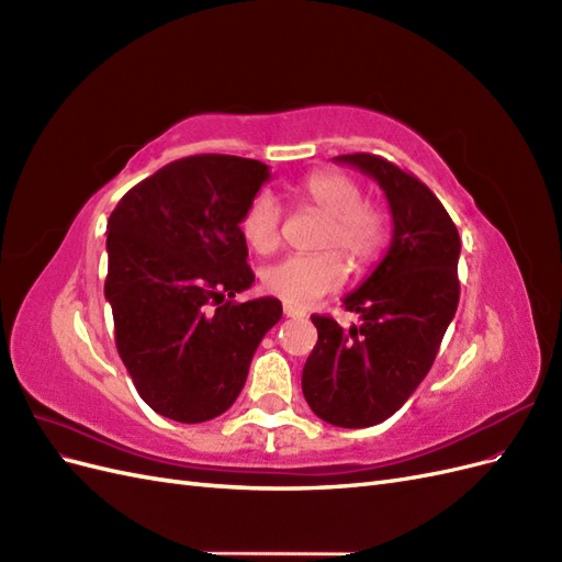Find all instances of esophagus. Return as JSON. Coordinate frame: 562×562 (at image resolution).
I'll return each mask as SVG.
<instances>
[{"instance_id":"obj_1","label":"esophagus","mask_w":562,"mask_h":562,"mask_svg":"<svg viewBox=\"0 0 562 562\" xmlns=\"http://www.w3.org/2000/svg\"><path fill=\"white\" fill-rule=\"evenodd\" d=\"M283 314H285L288 318H304V316H307V312L293 307V304H283Z\"/></svg>"}]
</instances>
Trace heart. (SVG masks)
Returning a JSON list of instances; mask_svg holds the SVG:
<instances>
[{
    "instance_id": "1",
    "label": "heart",
    "mask_w": 562,
    "mask_h": 562,
    "mask_svg": "<svg viewBox=\"0 0 562 562\" xmlns=\"http://www.w3.org/2000/svg\"><path fill=\"white\" fill-rule=\"evenodd\" d=\"M302 203L323 215L316 248L310 255H288L262 271L267 293L288 304L307 307L314 300L337 291L345 283V258L353 267H366L378 258L386 241V213L370 201H361V184L339 171H316L297 187ZM241 234L255 252H271L281 239V206L269 192H258L241 213ZM330 247H337L330 251Z\"/></svg>"
}]
</instances>
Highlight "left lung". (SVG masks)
Wrapping results in <instances>:
<instances>
[{
    "mask_svg": "<svg viewBox=\"0 0 562 562\" xmlns=\"http://www.w3.org/2000/svg\"><path fill=\"white\" fill-rule=\"evenodd\" d=\"M375 180L394 234L375 271L345 297L361 316L349 330L314 314L318 342L302 370V394L316 417L363 429L394 415L434 366L459 302V234L427 184L378 155L335 157Z\"/></svg>",
    "mask_w": 562,
    "mask_h": 562,
    "instance_id": "1",
    "label": "left lung"
}]
</instances>
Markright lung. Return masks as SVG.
Instances as JSON below:
<instances>
[{"mask_svg": "<svg viewBox=\"0 0 562 562\" xmlns=\"http://www.w3.org/2000/svg\"><path fill=\"white\" fill-rule=\"evenodd\" d=\"M267 180L255 159L184 157L135 184L108 220L116 351L140 398L168 419L229 411L283 314L277 297L232 300L255 281L239 223Z\"/></svg>", "mask_w": 562, "mask_h": 562, "instance_id": "1", "label": "right lung"}]
</instances>
